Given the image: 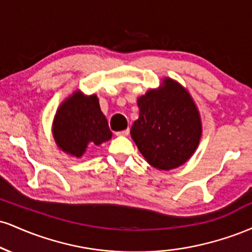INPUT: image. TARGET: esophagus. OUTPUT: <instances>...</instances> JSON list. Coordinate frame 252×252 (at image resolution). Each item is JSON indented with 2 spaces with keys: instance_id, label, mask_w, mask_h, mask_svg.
Here are the masks:
<instances>
[{
  "instance_id": "esophagus-1",
  "label": "esophagus",
  "mask_w": 252,
  "mask_h": 252,
  "mask_svg": "<svg viewBox=\"0 0 252 252\" xmlns=\"http://www.w3.org/2000/svg\"><path fill=\"white\" fill-rule=\"evenodd\" d=\"M128 134H129V129H124V130H121V131L116 132L117 136H126Z\"/></svg>"
}]
</instances>
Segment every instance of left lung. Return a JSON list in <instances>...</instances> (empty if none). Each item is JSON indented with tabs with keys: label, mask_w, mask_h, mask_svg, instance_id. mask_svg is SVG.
Here are the masks:
<instances>
[{
	"label": "left lung",
	"mask_w": 252,
	"mask_h": 252,
	"mask_svg": "<svg viewBox=\"0 0 252 252\" xmlns=\"http://www.w3.org/2000/svg\"><path fill=\"white\" fill-rule=\"evenodd\" d=\"M137 105L130 134L148 163L169 170L186 162L201 135L198 110L186 90L167 78L162 89L149 90Z\"/></svg>",
	"instance_id": "8db88e82"
}]
</instances>
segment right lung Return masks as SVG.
I'll use <instances>...</instances> for the list:
<instances>
[{"instance_id":"right-lung-1","label":"right lung","mask_w":252,"mask_h":252,"mask_svg":"<svg viewBox=\"0 0 252 252\" xmlns=\"http://www.w3.org/2000/svg\"><path fill=\"white\" fill-rule=\"evenodd\" d=\"M53 135L63 152L80 158L90 143L98 146L105 142L112 132L97 97H84L77 92L58 110Z\"/></svg>"}]
</instances>
